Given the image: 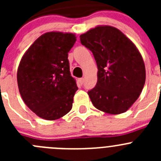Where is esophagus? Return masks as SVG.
<instances>
[{
  "label": "esophagus",
  "instance_id": "34e87169",
  "mask_svg": "<svg viewBox=\"0 0 161 161\" xmlns=\"http://www.w3.org/2000/svg\"><path fill=\"white\" fill-rule=\"evenodd\" d=\"M79 82L81 84V85H82V84H83V82H84V79H83V78H81V79H79Z\"/></svg>",
  "mask_w": 161,
  "mask_h": 161
}]
</instances>
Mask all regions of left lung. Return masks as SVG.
Segmentation results:
<instances>
[{
  "label": "left lung",
  "mask_w": 161,
  "mask_h": 161,
  "mask_svg": "<svg viewBox=\"0 0 161 161\" xmlns=\"http://www.w3.org/2000/svg\"><path fill=\"white\" fill-rule=\"evenodd\" d=\"M97 64V82L88 92L97 109L119 114L139 98L146 81L143 59L136 45L119 30L98 25L80 35Z\"/></svg>",
  "instance_id": "left-lung-1"
}]
</instances>
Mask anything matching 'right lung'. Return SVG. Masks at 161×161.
Masks as SVG:
<instances>
[{"label":"right lung","instance_id":"right-lung-1","mask_svg":"<svg viewBox=\"0 0 161 161\" xmlns=\"http://www.w3.org/2000/svg\"><path fill=\"white\" fill-rule=\"evenodd\" d=\"M75 41V35L70 32H46L21 59L17 71L19 92L40 118L57 120L72 108L78 87L71 75L68 53Z\"/></svg>","mask_w":161,"mask_h":161}]
</instances>
